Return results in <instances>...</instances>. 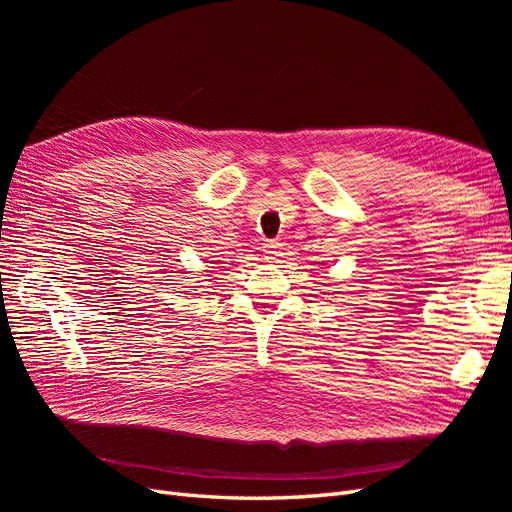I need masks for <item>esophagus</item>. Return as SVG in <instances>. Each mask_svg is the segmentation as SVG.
<instances>
[{
	"mask_svg": "<svg viewBox=\"0 0 512 512\" xmlns=\"http://www.w3.org/2000/svg\"><path fill=\"white\" fill-rule=\"evenodd\" d=\"M262 252H265L267 260H277L282 252V243L280 241H265V245H262Z\"/></svg>",
	"mask_w": 512,
	"mask_h": 512,
	"instance_id": "1",
	"label": "esophagus"
}]
</instances>
